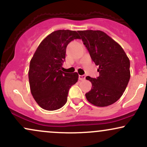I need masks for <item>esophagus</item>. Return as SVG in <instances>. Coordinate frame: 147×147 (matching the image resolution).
<instances>
[{
	"instance_id": "34e87169",
	"label": "esophagus",
	"mask_w": 147,
	"mask_h": 147,
	"mask_svg": "<svg viewBox=\"0 0 147 147\" xmlns=\"http://www.w3.org/2000/svg\"><path fill=\"white\" fill-rule=\"evenodd\" d=\"M86 76L85 75H79V79L81 81L85 80Z\"/></svg>"
}]
</instances>
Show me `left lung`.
Masks as SVG:
<instances>
[{"label": "left lung", "mask_w": 147, "mask_h": 147, "mask_svg": "<svg viewBox=\"0 0 147 147\" xmlns=\"http://www.w3.org/2000/svg\"><path fill=\"white\" fill-rule=\"evenodd\" d=\"M81 39L96 65L97 78L87 76L92 88L86 93L89 102L97 106L114 104L125 90L130 77V61L117 42L100 30L78 31Z\"/></svg>", "instance_id": "1"}]
</instances>
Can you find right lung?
<instances>
[{
    "label": "right lung",
    "instance_id": "obj_1",
    "mask_svg": "<svg viewBox=\"0 0 147 147\" xmlns=\"http://www.w3.org/2000/svg\"><path fill=\"white\" fill-rule=\"evenodd\" d=\"M80 38L72 30H57L49 34L37 48L30 61L28 77L32 95L42 109H59L67 102L70 87L78 81V74L62 71L66 47Z\"/></svg>",
    "mask_w": 147,
    "mask_h": 147
}]
</instances>
